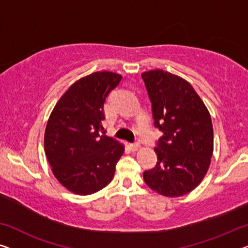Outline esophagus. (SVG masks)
Segmentation results:
<instances>
[{
	"label": "esophagus",
	"mask_w": 248,
	"mask_h": 248,
	"mask_svg": "<svg viewBox=\"0 0 248 248\" xmlns=\"http://www.w3.org/2000/svg\"><path fill=\"white\" fill-rule=\"evenodd\" d=\"M129 147H130V149L132 150V151H137L140 148V145L139 143H130V145H129Z\"/></svg>",
	"instance_id": "obj_1"
}]
</instances>
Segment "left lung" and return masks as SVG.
I'll return each mask as SVG.
<instances>
[{
    "label": "left lung",
    "instance_id": "8db88e82",
    "mask_svg": "<svg viewBox=\"0 0 248 248\" xmlns=\"http://www.w3.org/2000/svg\"><path fill=\"white\" fill-rule=\"evenodd\" d=\"M155 127L162 131L155 151L157 165L143 172L151 189L179 197L204 178L214 150L212 118L189 82L164 70L143 72Z\"/></svg>",
    "mask_w": 248,
    "mask_h": 248
}]
</instances>
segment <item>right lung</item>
I'll list each match as a JSON object with an SVG mask.
<instances>
[{"label": "right lung", "instance_id": "obj_1", "mask_svg": "<svg viewBox=\"0 0 248 248\" xmlns=\"http://www.w3.org/2000/svg\"><path fill=\"white\" fill-rule=\"evenodd\" d=\"M123 79L102 71L81 78L55 105L44 134L53 175L78 195L97 193L111 182L124 147L106 135L103 105Z\"/></svg>", "mask_w": 248, "mask_h": 248}]
</instances>
